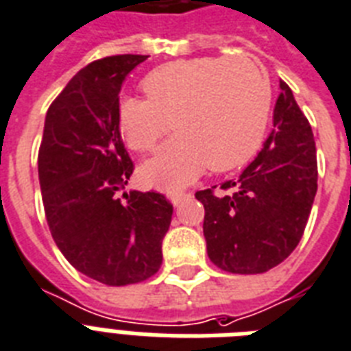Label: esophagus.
Instances as JSON below:
<instances>
[{
    "mask_svg": "<svg viewBox=\"0 0 351 351\" xmlns=\"http://www.w3.org/2000/svg\"><path fill=\"white\" fill-rule=\"evenodd\" d=\"M192 197V193H184V192H179V193H173L172 195V204L173 206H181L184 201H189Z\"/></svg>",
    "mask_w": 351,
    "mask_h": 351,
    "instance_id": "34e87169",
    "label": "esophagus"
}]
</instances>
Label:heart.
Masks as SVG:
<instances>
[{"label": "heart", "mask_w": 351, "mask_h": 351, "mask_svg": "<svg viewBox=\"0 0 351 351\" xmlns=\"http://www.w3.org/2000/svg\"><path fill=\"white\" fill-rule=\"evenodd\" d=\"M145 99L123 97L117 128L127 147L152 152L141 168L147 183L179 190L204 172L245 165L265 137L271 108L268 72L250 56L190 58L161 64L145 75Z\"/></svg>", "instance_id": "1"}]
</instances>
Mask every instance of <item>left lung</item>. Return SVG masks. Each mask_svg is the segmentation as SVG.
<instances>
[{
    "label": "left lung",
    "mask_w": 351,
    "mask_h": 351,
    "mask_svg": "<svg viewBox=\"0 0 351 351\" xmlns=\"http://www.w3.org/2000/svg\"><path fill=\"white\" fill-rule=\"evenodd\" d=\"M274 130L257 158L223 193H195L204 206L210 261L230 274H263L299 245L317 192V156L310 123L281 81ZM215 189V186H214Z\"/></svg>",
    "instance_id": "left-lung-1"
}]
</instances>
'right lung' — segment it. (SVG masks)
I'll use <instances>...</instances> for the list:
<instances>
[{"label":"right lung","mask_w":351,"mask_h":351,"mask_svg":"<svg viewBox=\"0 0 351 351\" xmlns=\"http://www.w3.org/2000/svg\"><path fill=\"white\" fill-rule=\"evenodd\" d=\"M147 56L86 64L45 117L38 172L50 234L75 270L108 287L147 281L162 263L172 204L158 192H123L134 165L117 128L125 77Z\"/></svg>","instance_id":"right-lung-1"}]
</instances>
